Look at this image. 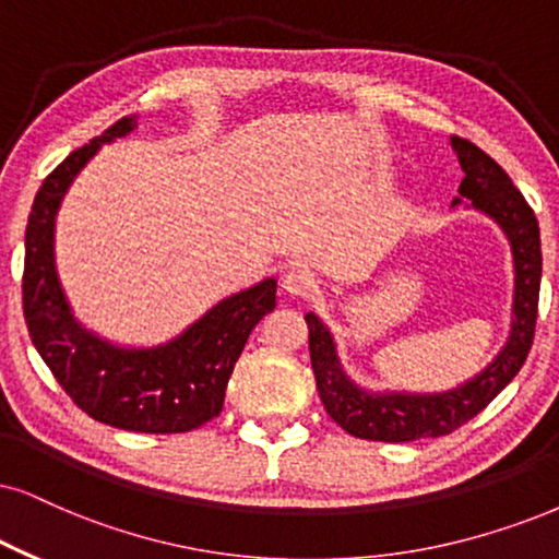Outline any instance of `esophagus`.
I'll list each match as a JSON object with an SVG mask.
<instances>
[{"label": "esophagus", "mask_w": 559, "mask_h": 559, "mask_svg": "<svg viewBox=\"0 0 559 559\" xmlns=\"http://www.w3.org/2000/svg\"><path fill=\"white\" fill-rule=\"evenodd\" d=\"M284 292L288 296H309L314 292V278L307 271H288L284 275Z\"/></svg>", "instance_id": "1"}]
</instances>
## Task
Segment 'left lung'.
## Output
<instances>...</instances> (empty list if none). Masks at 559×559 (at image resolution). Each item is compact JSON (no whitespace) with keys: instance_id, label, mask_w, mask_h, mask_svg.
Instances as JSON below:
<instances>
[{"instance_id":"obj_1","label":"left lung","mask_w":559,"mask_h":559,"mask_svg":"<svg viewBox=\"0 0 559 559\" xmlns=\"http://www.w3.org/2000/svg\"><path fill=\"white\" fill-rule=\"evenodd\" d=\"M451 150L464 173L451 209H475L492 218L511 245V328H508L506 343L500 345L492 361L451 390H371V386L358 384L345 371L332 330L314 312H307L304 320L309 328V356H312L320 400L330 418L356 438L402 443L451 433L475 418L477 413H483L487 402L496 400L498 392L511 384L532 348L542 284L539 224H536L534 211L528 209L521 190L513 186L506 169L490 154L459 136H451ZM462 200L468 203L462 204Z\"/></svg>"}]
</instances>
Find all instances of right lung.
<instances>
[{
    "mask_svg": "<svg viewBox=\"0 0 559 559\" xmlns=\"http://www.w3.org/2000/svg\"><path fill=\"white\" fill-rule=\"evenodd\" d=\"M133 131L136 118H121L44 180L25 229L23 312L35 350L90 418L136 433H186L222 413L247 337L275 309V278L224 296L178 335L154 345L116 343L74 314L56 267V216L103 144Z\"/></svg>",
    "mask_w": 559,
    "mask_h": 559,
    "instance_id": "right-lung-1",
    "label": "right lung"
}]
</instances>
